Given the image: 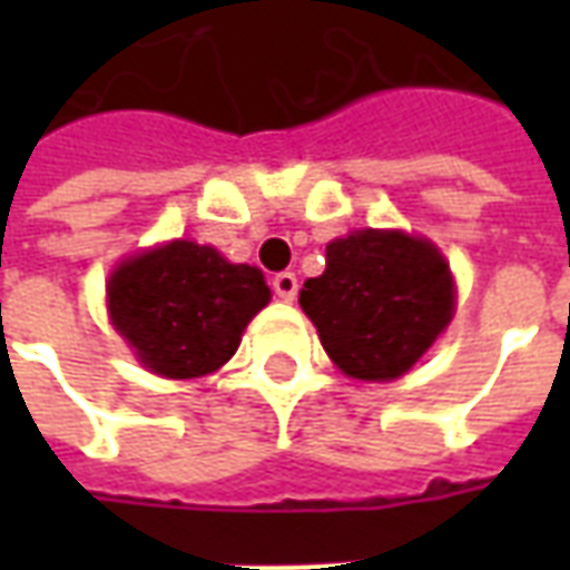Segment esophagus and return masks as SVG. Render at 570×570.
<instances>
[{"label":"esophagus","instance_id":"1","mask_svg":"<svg viewBox=\"0 0 570 570\" xmlns=\"http://www.w3.org/2000/svg\"><path fill=\"white\" fill-rule=\"evenodd\" d=\"M272 289H274V293H277V298H284V302H293V298L298 296V281H296V274H293V272L274 274Z\"/></svg>","mask_w":570,"mask_h":570}]
</instances>
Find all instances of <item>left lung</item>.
<instances>
[{"label":"left lung","instance_id":"8db88e82","mask_svg":"<svg viewBox=\"0 0 570 570\" xmlns=\"http://www.w3.org/2000/svg\"><path fill=\"white\" fill-rule=\"evenodd\" d=\"M298 305L345 375L391 382L452 321L454 286L433 244L366 228L326 247V272L305 281Z\"/></svg>","mask_w":570,"mask_h":570}]
</instances>
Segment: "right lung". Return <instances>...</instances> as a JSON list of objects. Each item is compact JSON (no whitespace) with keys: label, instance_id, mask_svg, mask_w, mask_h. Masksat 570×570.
<instances>
[{"label":"right lung","instance_id":"obj_1","mask_svg":"<svg viewBox=\"0 0 570 570\" xmlns=\"http://www.w3.org/2000/svg\"><path fill=\"white\" fill-rule=\"evenodd\" d=\"M272 298L259 268L232 265L213 247L174 240L125 262L109 281V314L137 357L167 379L219 370L253 314Z\"/></svg>","mask_w":570,"mask_h":570}]
</instances>
